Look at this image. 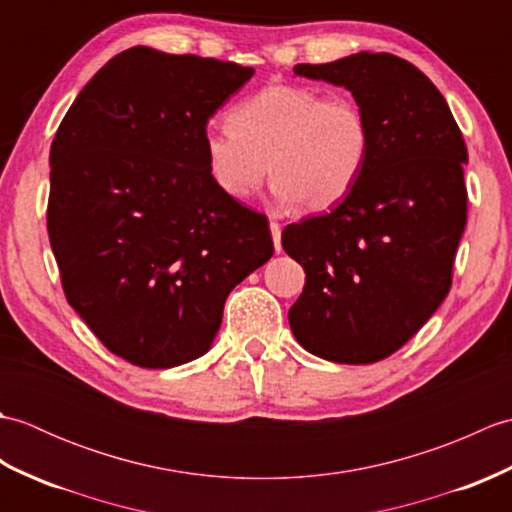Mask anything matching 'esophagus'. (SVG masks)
Here are the masks:
<instances>
[{"label":"esophagus","mask_w":512,"mask_h":512,"mask_svg":"<svg viewBox=\"0 0 512 512\" xmlns=\"http://www.w3.org/2000/svg\"><path fill=\"white\" fill-rule=\"evenodd\" d=\"M270 233H273L275 250H277V253H281V226L275 220H270Z\"/></svg>","instance_id":"esophagus-1"}]
</instances>
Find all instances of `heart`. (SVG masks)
I'll list each match as a JSON object with an SVG mask.
<instances>
[{
  "instance_id": "b5f03b06",
  "label": "heart",
  "mask_w": 512,
  "mask_h": 512,
  "mask_svg": "<svg viewBox=\"0 0 512 512\" xmlns=\"http://www.w3.org/2000/svg\"><path fill=\"white\" fill-rule=\"evenodd\" d=\"M206 171L233 200H248L275 178L281 204L321 213L345 200L361 180L372 129L352 96L308 85H266L228 114V127L202 136Z\"/></svg>"
}]
</instances>
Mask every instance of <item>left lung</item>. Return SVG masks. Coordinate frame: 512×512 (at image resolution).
<instances>
[{
	"mask_svg": "<svg viewBox=\"0 0 512 512\" xmlns=\"http://www.w3.org/2000/svg\"><path fill=\"white\" fill-rule=\"evenodd\" d=\"M295 74L350 90L372 129V151L343 202L281 233V246L306 270L290 328L325 361H383L449 295L469 154L436 85L396 54L299 63Z\"/></svg>",
	"mask_w": 512,
	"mask_h": 512,
	"instance_id": "8db88e82",
	"label": "left lung"
}]
</instances>
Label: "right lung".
<instances>
[{
    "label": "right lung",
    "mask_w": 512,
    "mask_h": 512,
    "mask_svg": "<svg viewBox=\"0 0 512 512\" xmlns=\"http://www.w3.org/2000/svg\"><path fill=\"white\" fill-rule=\"evenodd\" d=\"M253 72L129 48L92 76L52 140L48 235L63 292L132 365L202 356L228 292L273 257L266 215L217 189L202 151L209 118Z\"/></svg>",
    "instance_id": "obj_1"
}]
</instances>
